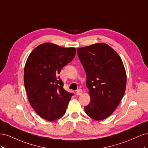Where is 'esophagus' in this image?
Instances as JSON below:
<instances>
[{
    "mask_svg": "<svg viewBox=\"0 0 148 148\" xmlns=\"http://www.w3.org/2000/svg\"><path fill=\"white\" fill-rule=\"evenodd\" d=\"M82 93H83V90L82 89H78L77 91V92H76V94H77V95H78V96L81 95Z\"/></svg>",
    "mask_w": 148,
    "mask_h": 148,
    "instance_id": "34e87169",
    "label": "esophagus"
}]
</instances>
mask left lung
Returning <instances> with one entry per match:
<instances>
[{
    "mask_svg": "<svg viewBox=\"0 0 148 148\" xmlns=\"http://www.w3.org/2000/svg\"><path fill=\"white\" fill-rule=\"evenodd\" d=\"M77 53L91 97L85 112L94 120H104L114 112L125 94L127 76L122 60L104 43L78 48Z\"/></svg>",
    "mask_w": 148,
    "mask_h": 148,
    "instance_id": "8db88e82",
    "label": "left lung"
}]
</instances>
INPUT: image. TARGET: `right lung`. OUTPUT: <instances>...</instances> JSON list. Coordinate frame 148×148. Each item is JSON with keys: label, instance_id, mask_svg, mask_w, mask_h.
Listing matches in <instances>:
<instances>
[{"label": "right lung", "instance_id": "1", "mask_svg": "<svg viewBox=\"0 0 148 148\" xmlns=\"http://www.w3.org/2000/svg\"><path fill=\"white\" fill-rule=\"evenodd\" d=\"M75 53V48L44 43L29 56L24 70L25 87L31 107L42 119L53 122L65 114L73 94L64 89L59 74Z\"/></svg>", "mask_w": 148, "mask_h": 148}]
</instances>
